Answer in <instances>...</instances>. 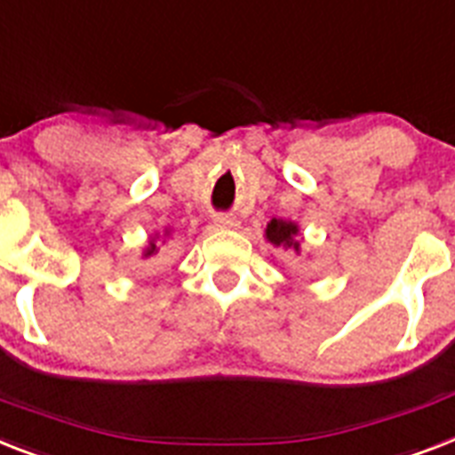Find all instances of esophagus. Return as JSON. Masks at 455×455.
<instances>
[{
  "mask_svg": "<svg viewBox=\"0 0 455 455\" xmlns=\"http://www.w3.org/2000/svg\"><path fill=\"white\" fill-rule=\"evenodd\" d=\"M215 227L217 228H235L238 227V220L228 215H215Z\"/></svg>",
  "mask_w": 455,
  "mask_h": 455,
  "instance_id": "esophagus-1",
  "label": "esophagus"
}]
</instances>
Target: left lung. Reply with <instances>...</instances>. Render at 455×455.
<instances>
[{"instance_id": "1", "label": "left lung", "mask_w": 455, "mask_h": 455, "mask_svg": "<svg viewBox=\"0 0 455 455\" xmlns=\"http://www.w3.org/2000/svg\"><path fill=\"white\" fill-rule=\"evenodd\" d=\"M294 235H297V227L291 221L271 220V224L266 227V238L271 240L273 245H285L299 250V243L294 240Z\"/></svg>"}]
</instances>
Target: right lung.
Returning <instances> with one entry per match:
<instances>
[{
	"label": "right lung",
	"instance_id": "obj_1",
	"mask_svg": "<svg viewBox=\"0 0 455 455\" xmlns=\"http://www.w3.org/2000/svg\"><path fill=\"white\" fill-rule=\"evenodd\" d=\"M156 252V245H154V243H151L149 247H147V257H149V254H154Z\"/></svg>",
	"mask_w": 455,
	"mask_h": 455
}]
</instances>
